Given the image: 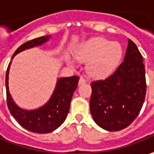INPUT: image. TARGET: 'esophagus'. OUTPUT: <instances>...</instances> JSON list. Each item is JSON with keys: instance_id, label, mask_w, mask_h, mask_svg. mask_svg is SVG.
Returning <instances> with one entry per match:
<instances>
[{"instance_id": "obj_1", "label": "esophagus", "mask_w": 154, "mask_h": 154, "mask_svg": "<svg viewBox=\"0 0 154 154\" xmlns=\"http://www.w3.org/2000/svg\"><path fill=\"white\" fill-rule=\"evenodd\" d=\"M85 82H86L85 79H84V78H82V77H80L79 82H78V84H79V85H82V84H84Z\"/></svg>"}]
</instances>
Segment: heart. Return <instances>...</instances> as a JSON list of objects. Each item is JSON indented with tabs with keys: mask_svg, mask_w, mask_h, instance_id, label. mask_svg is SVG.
<instances>
[{
	"mask_svg": "<svg viewBox=\"0 0 154 154\" xmlns=\"http://www.w3.org/2000/svg\"><path fill=\"white\" fill-rule=\"evenodd\" d=\"M76 59L88 62L87 72L94 77H105L115 71L121 61L123 49L119 43L112 42L102 37H95L84 42L76 51ZM67 64L76 67V61L72 57L67 58Z\"/></svg>",
	"mask_w": 154,
	"mask_h": 154,
	"instance_id": "1",
	"label": "heart"
}]
</instances>
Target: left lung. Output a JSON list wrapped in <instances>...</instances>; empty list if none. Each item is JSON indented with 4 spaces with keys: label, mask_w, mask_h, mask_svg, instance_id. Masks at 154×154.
I'll list each match as a JSON object with an SVG mask.
<instances>
[{
    "label": "left lung",
    "mask_w": 154,
    "mask_h": 154,
    "mask_svg": "<svg viewBox=\"0 0 154 154\" xmlns=\"http://www.w3.org/2000/svg\"><path fill=\"white\" fill-rule=\"evenodd\" d=\"M145 72L142 56L129 39L124 61L113 74L91 82L90 112L96 125L119 131L135 119L145 100Z\"/></svg>",
    "instance_id": "8db88e82"
}]
</instances>
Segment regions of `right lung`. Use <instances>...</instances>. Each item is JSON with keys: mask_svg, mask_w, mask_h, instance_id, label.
Here are the masks:
<instances>
[{"mask_svg": "<svg viewBox=\"0 0 154 154\" xmlns=\"http://www.w3.org/2000/svg\"><path fill=\"white\" fill-rule=\"evenodd\" d=\"M50 39L51 35H44L25 42L15 51L12 60L19 53L35 47L43 45ZM11 64L12 61L8 65L6 74V88L8 106L13 117L23 128L34 133L46 134L58 129L66 119L72 95L77 89L79 77L72 76L58 78L55 88L49 100L38 108L26 110L19 107L15 103L9 91L8 79Z\"/></svg>", "mask_w": 154, "mask_h": 154, "instance_id": "obj_1", "label": "right lung"}]
</instances>
